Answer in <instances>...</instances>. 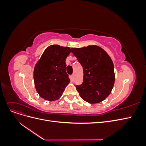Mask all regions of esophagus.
Returning a JSON list of instances; mask_svg holds the SVG:
<instances>
[{
    "label": "esophagus",
    "instance_id": "34e87169",
    "mask_svg": "<svg viewBox=\"0 0 146 146\" xmlns=\"http://www.w3.org/2000/svg\"><path fill=\"white\" fill-rule=\"evenodd\" d=\"M70 79H71L72 81H74V74L71 75V76H70Z\"/></svg>",
    "mask_w": 146,
    "mask_h": 146
}]
</instances>
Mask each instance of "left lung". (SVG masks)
I'll list each match as a JSON object with an SVG mask.
<instances>
[{"label":"left lung","mask_w":146,"mask_h":146,"mask_svg":"<svg viewBox=\"0 0 146 146\" xmlns=\"http://www.w3.org/2000/svg\"><path fill=\"white\" fill-rule=\"evenodd\" d=\"M71 52L83 70V82L76 86L79 95L90 104L105 100L111 92L115 80L111 58L97 46L71 48Z\"/></svg>","instance_id":"obj_1"}]
</instances>
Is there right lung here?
<instances>
[{"instance_id": "1", "label": "right lung", "mask_w": 146, "mask_h": 146, "mask_svg": "<svg viewBox=\"0 0 146 146\" xmlns=\"http://www.w3.org/2000/svg\"><path fill=\"white\" fill-rule=\"evenodd\" d=\"M69 47L59 45L48 46L35 65L33 72L35 85L42 98L53 101L60 98L70 82L66 70V59Z\"/></svg>"}]
</instances>
